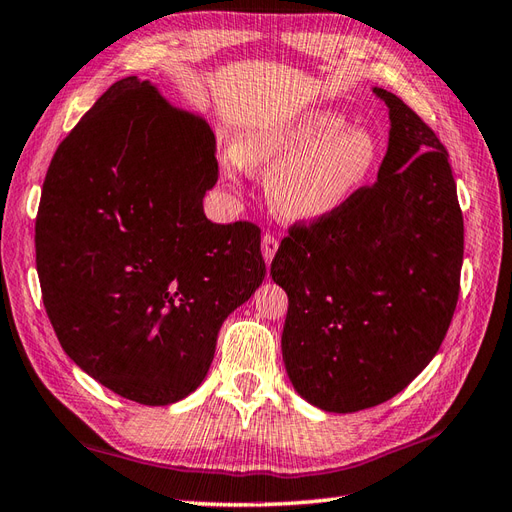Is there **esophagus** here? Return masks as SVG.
I'll return each mask as SVG.
<instances>
[{
    "mask_svg": "<svg viewBox=\"0 0 512 512\" xmlns=\"http://www.w3.org/2000/svg\"><path fill=\"white\" fill-rule=\"evenodd\" d=\"M276 252H278V236L265 232L263 234V256L267 260V265L271 263L273 256H276Z\"/></svg>",
    "mask_w": 512,
    "mask_h": 512,
    "instance_id": "34e87169",
    "label": "esophagus"
}]
</instances>
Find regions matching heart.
I'll use <instances>...</instances> for the list:
<instances>
[{"mask_svg":"<svg viewBox=\"0 0 512 512\" xmlns=\"http://www.w3.org/2000/svg\"><path fill=\"white\" fill-rule=\"evenodd\" d=\"M334 110H310L278 128L245 136L228 158L230 176L271 165L267 195L289 219H321L343 208L378 167V139L363 126L345 128Z\"/></svg>","mask_w":512,"mask_h":512,"instance_id":"obj_1","label":"heart"}]
</instances>
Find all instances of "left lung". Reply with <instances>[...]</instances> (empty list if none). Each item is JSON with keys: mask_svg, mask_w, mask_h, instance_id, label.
Instances as JSON below:
<instances>
[{"mask_svg": "<svg viewBox=\"0 0 512 512\" xmlns=\"http://www.w3.org/2000/svg\"><path fill=\"white\" fill-rule=\"evenodd\" d=\"M378 180L336 213L295 221L271 260L289 295L282 356L295 391L356 413L404 391L439 352L463 267L465 228L439 136L400 97Z\"/></svg>", "mask_w": 512, "mask_h": 512, "instance_id": "1", "label": "left lung"}]
</instances>
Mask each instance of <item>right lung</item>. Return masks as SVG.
Instances as JSON below:
<instances>
[{
	"label": "right lung",
	"instance_id": "obj_1",
	"mask_svg": "<svg viewBox=\"0 0 512 512\" xmlns=\"http://www.w3.org/2000/svg\"><path fill=\"white\" fill-rule=\"evenodd\" d=\"M215 134L136 76L97 99L49 162L34 243L62 350L130 402L195 391L223 319L265 278L260 228L213 223Z\"/></svg>",
	"mask_w": 512,
	"mask_h": 512
}]
</instances>
